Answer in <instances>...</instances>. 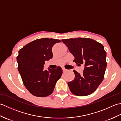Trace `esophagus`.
Here are the masks:
<instances>
[{
	"label": "esophagus",
	"mask_w": 121,
	"mask_h": 121,
	"mask_svg": "<svg viewBox=\"0 0 121 121\" xmlns=\"http://www.w3.org/2000/svg\"><path fill=\"white\" fill-rule=\"evenodd\" d=\"M62 71H63V72H65L67 71V70H66V69H65V68H62Z\"/></svg>",
	"instance_id": "1"
}]
</instances>
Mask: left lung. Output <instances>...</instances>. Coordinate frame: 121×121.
I'll return each mask as SVG.
<instances>
[{"label":"left lung","mask_w":121,"mask_h":121,"mask_svg":"<svg viewBox=\"0 0 121 121\" xmlns=\"http://www.w3.org/2000/svg\"><path fill=\"white\" fill-rule=\"evenodd\" d=\"M62 42L74 56V62L84 65L82 75L73 71L75 78L68 83L70 91L78 96L93 93L103 81L107 65L104 46L88 38H70Z\"/></svg>","instance_id":"obj_1"}]
</instances>
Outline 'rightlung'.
Segmentation results:
<instances>
[{
  "instance_id": "right-lung-1",
  "label": "right lung",
  "mask_w": 121,
  "mask_h": 121,
  "mask_svg": "<svg viewBox=\"0 0 121 121\" xmlns=\"http://www.w3.org/2000/svg\"><path fill=\"white\" fill-rule=\"evenodd\" d=\"M60 42L61 40L53 38H40L27 43L19 51L17 57L18 71L25 87L35 96L44 97L51 95L62 75L60 66L43 70L45 61L53 56V46Z\"/></svg>"
}]
</instances>
